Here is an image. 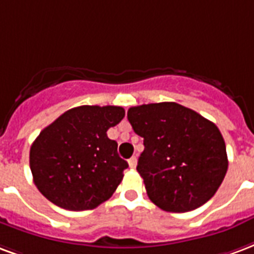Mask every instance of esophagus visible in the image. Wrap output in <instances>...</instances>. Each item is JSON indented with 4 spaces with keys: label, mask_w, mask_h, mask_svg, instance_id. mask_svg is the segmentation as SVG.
<instances>
[{
    "label": "esophagus",
    "mask_w": 254,
    "mask_h": 254,
    "mask_svg": "<svg viewBox=\"0 0 254 254\" xmlns=\"http://www.w3.org/2000/svg\"><path fill=\"white\" fill-rule=\"evenodd\" d=\"M136 162H138V161H136V157H131V158H129L128 160V165H129V168H132V169H134L135 166H136Z\"/></svg>",
    "instance_id": "esophagus-1"
}]
</instances>
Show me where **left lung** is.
I'll list each match as a JSON object with an SVG mask.
<instances>
[{
  "label": "left lung",
  "mask_w": 254,
  "mask_h": 254,
  "mask_svg": "<svg viewBox=\"0 0 254 254\" xmlns=\"http://www.w3.org/2000/svg\"><path fill=\"white\" fill-rule=\"evenodd\" d=\"M127 119L143 138L136 170L155 205L187 212L215 195L229 161L223 136L212 122L177 103L131 107Z\"/></svg>",
  "instance_id": "8db88e82"
}]
</instances>
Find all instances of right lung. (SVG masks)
I'll return each instance as SVG.
<instances>
[{
  "label": "right lung",
  "mask_w": 254,
  "mask_h": 254,
  "mask_svg": "<svg viewBox=\"0 0 254 254\" xmlns=\"http://www.w3.org/2000/svg\"><path fill=\"white\" fill-rule=\"evenodd\" d=\"M115 105H81L59 116L31 146L33 183L51 203L70 211L96 208L114 195L128 164L107 131L125 118Z\"/></svg>",
  "instance_id": "right-lung-1"
}]
</instances>
